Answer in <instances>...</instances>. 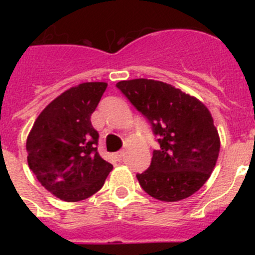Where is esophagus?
I'll list each match as a JSON object with an SVG mask.
<instances>
[{
  "label": "esophagus",
  "instance_id": "obj_1",
  "mask_svg": "<svg viewBox=\"0 0 255 255\" xmlns=\"http://www.w3.org/2000/svg\"><path fill=\"white\" fill-rule=\"evenodd\" d=\"M115 158L117 159V161H121V159L124 158V155H125V152H124V150H120V152H117V153H115Z\"/></svg>",
  "mask_w": 255,
  "mask_h": 255
}]
</instances>
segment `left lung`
<instances>
[{"instance_id": "left-lung-1", "label": "left lung", "mask_w": 255, "mask_h": 255, "mask_svg": "<svg viewBox=\"0 0 255 255\" xmlns=\"http://www.w3.org/2000/svg\"><path fill=\"white\" fill-rule=\"evenodd\" d=\"M116 87L152 124L159 149L136 179L162 202H179L206 184L220 153V135L208 108L195 97L152 79L119 82Z\"/></svg>"}]
</instances>
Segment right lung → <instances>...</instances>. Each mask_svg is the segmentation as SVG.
Segmentation results:
<instances>
[{
  "label": "right lung",
  "instance_id": "add662e5",
  "mask_svg": "<svg viewBox=\"0 0 255 255\" xmlns=\"http://www.w3.org/2000/svg\"><path fill=\"white\" fill-rule=\"evenodd\" d=\"M106 88L92 82L67 89L40 112L28 135L29 168L61 200L92 197L112 170L97 150L100 135L91 123Z\"/></svg>",
  "mask_w": 255,
  "mask_h": 255
}]
</instances>
